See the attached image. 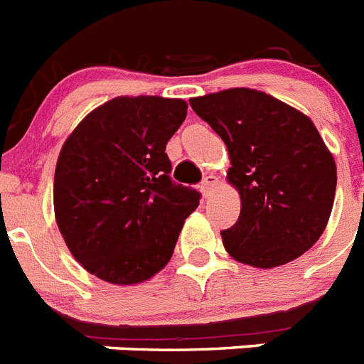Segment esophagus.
<instances>
[{"mask_svg": "<svg viewBox=\"0 0 364 364\" xmlns=\"http://www.w3.org/2000/svg\"><path fill=\"white\" fill-rule=\"evenodd\" d=\"M216 185H218V177L213 176V173L205 176V177H203V181H201V185H200L201 194H203V196H205V198L210 196V192L215 191Z\"/></svg>", "mask_w": 364, "mask_h": 364, "instance_id": "esophagus-1", "label": "esophagus"}]
</instances>
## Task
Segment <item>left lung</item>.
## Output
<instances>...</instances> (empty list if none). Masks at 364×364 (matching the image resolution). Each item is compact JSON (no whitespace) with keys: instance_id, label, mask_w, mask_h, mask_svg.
Masks as SVG:
<instances>
[{"instance_id":"8db88e82","label":"left lung","mask_w":364,"mask_h":364,"mask_svg":"<svg viewBox=\"0 0 364 364\" xmlns=\"http://www.w3.org/2000/svg\"><path fill=\"white\" fill-rule=\"evenodd\" d=\"M191 107L228 146L240 216L222 231L233 259L257 268L294 261L328 225L337 166L313 122L253 88L192 97Z\"/></svg>"}]
</instances>
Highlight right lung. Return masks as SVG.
Here are the masks:
<instances>
[{
    "label": "right lung",
    "instance_id": "add662e5",
    "mask_svg": "<svg viewBox=\"0 0 364 364\" xmlns=\"http://www.w3.org/2000/svg\"><path fill=\"white\" fill-rule=\"evenodd\" d=\"M187 103L122 96L94 109L60 149L55 220L83 268L114 285L155 276L172 257L200 192L172 181L168 140Z\"/></svg>",
    "mask_w": 364,
    "mask_h": 364
}]
</instances>
